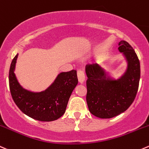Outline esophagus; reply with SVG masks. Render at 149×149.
<instances>
[{
    "instance_id": "obj_1",
    "label": "esophagus",
    "mask_w": 149,
    "mask_h": 149,
    "mask_svg": "<svg viewBox=\"0 0 149 149\" xmlns=\"http://www.w3.org/2000/svg\"><path fill=\"white\" fill-rule=\"evenodd\" d=\"M77 76H78V79H79V83L83 84L85 81V74L84 72L81 70H78L77 73Z\"/></svg>"
}]
</instances>
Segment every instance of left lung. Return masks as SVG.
Listing matches in <instances>:
<instances>
[{
  "label": "left lung",
  "instance_id": "8db88e82",
  "mask_svg": "<svg viewBox=\"0 0 149 149\" xmlns=\"http://www.w3.org/2000/svg\"><path fill=\"white\" fill-rule=\"evenodd\" d=\"M119 51L127 63L125 73L119 79L108 76L97 64L86 65V102L92 114L110 119L123 113L135 100L141 77V66L133 48L125 41L119 43Z\"/></svg>",
  "mask_w": 149,
  "mask_h": 149
}]
</instances>
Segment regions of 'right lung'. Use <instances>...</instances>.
<instances>
[{
  "label": "right lung",
  "mask_w": 149,
  "mask_h": 149,
  "mask_svg": "<svg viewBox=\"0 0 149 149\" xmlns=\"http://www.w3.org/2000/svg\"><path fill=\"white\" fill-rule=\"evenodd\" d=\"M18 54L11 62L9 88L13 100L24 114L41 122L58 119L65 112L72 92L78 84L76 70L59 73L54 81L44 91L35 92L24 89L14 73Z\"/></svg>",
  "instance_id": "right-lung-1"
}]
</instances>
